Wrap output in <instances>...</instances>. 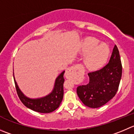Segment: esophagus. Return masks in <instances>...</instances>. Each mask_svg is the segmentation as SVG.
<instances>
[{
	"mask_svg": "<svg viewBox=\"0 0 134 134\" xmlns=\"http://www.w3.org/2000/svg\"><path fill=\"white\" fill-rule=\"evenodd\" d=\"M84 69L80 64L72 66L66 70V76L68 78H81L84 75Z\"/></svg>",
	"mask_w": 134,
	"mask_h": 134,
	"instance_id": "1",
	"label": "esophagus"
}]
</instances>
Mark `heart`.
Returning <instances> with one entry per match:
<instances>
[{"instance_id": "heart-1", "label": "heart", "mask_w": 134, "mask_h": 134, "mask_svg": "<svg viewBox=\"0 0 134 134\" xmlns=\"http://www.w3.org/2000/svg\"><path fill=\"white\" fill-rule=\"evenodd\" d=\"M99 41L93 37L85 38L81 46V51L87 53L85 58V64L89 69L96 70L102 68L109 58L110 50L105 43H99Z\"/></svg>"}]
</instances>
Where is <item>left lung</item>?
Instances as JSON below:
<instances>
[{
  "mask_svg": "<svg viewBox=\"0 0 134 134\" xmlns=\"http://www.w3.org/2000/svg\"><path fill=\"white\" fill-rule=\"evenodd\" d=\"M122 72L119 51L114 45L109 63L101 69L89 73L90 83L77 87L80 100L85 106L93 109L106 104L118 91Z\"/></svg>",
  "mask_w": 134,
  "mask_h": 134,
  "instance_id": "1",
  "label": "left lung"
}]
</instances>
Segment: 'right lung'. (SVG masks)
I'll return each mask as SVG.
<instances>
[{"instance_id":"add662e5","label":"right lung","mask_w":134,"mask_h":134,"mask_svg":"<svg viewBox=\"0 0 134 134\" xmlns=\"http://www.w3.org/2000/svg\"><path fill=\"white\" fill-rule=\"evenodd\" d=\"M64 72L65 71H63L56 78L51 92L45 96L39 98H30L27 97L19 87L15 80L14 74H13L17 93L23 104L26 107L41 113H50L58 109L63 99Z\"/></svg>"}]
</instances>
